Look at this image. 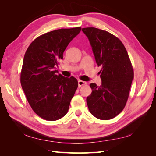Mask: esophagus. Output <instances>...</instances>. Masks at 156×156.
<instances>
[{
	"label": "esophagus",
	"instance_id": "esophagus-1",
	"mask_svg": "<svg viewBox=\"0 0 156 156\" xmlns=\"http://www.w3.org/2000/svg\"><path fill=\"white\" fill-rule=\"evenodd\" d=\"M85 84H87V83L85 81H81V80H79V81H78V86L79 87H81L83 85H85Z\"/></svg>",
	"mask_w": 156,
	"mask_h": 156
}]
</instances>
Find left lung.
<instances>
[{
	"label": "left lung",
	"mask_w": 156,
	"mask_h": 156,
	"mask_svg": "<svg viewBox=\"0 0 156 156\" xmlns=\"http://www.w3.org/2000/svg\"><path fill=\"white\" fill-rule=\"evenodd\" d=\"M90 41L96 62L101 66V84H90L92 92L87 98L91 114L100 120L116 116L126 106L133 69L122 41L111 33L94 27L82 29Z\"/></svg>",
	"instance_id": "1"
}]
</instances>
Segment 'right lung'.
I'll return each instance as SVG.
<instances>
[{"instance_id":"right-lung-1","label":"right lung","mask_w":156,"mask_h":156,"mask_svg":"<svg viewBox=\"0 0 156 156\" xmlns=\"http://www.w3.org/2000/svg\"><path fill=\"white\" fill-rule=\"evenodd\" d=\"M81 27L61 29L41 35L28 48L23 58L21 84L36 115L55 121L64 116L78 87L77 79L65 77L55 69L67 46Z\"/></svg>"}]
</instances>
